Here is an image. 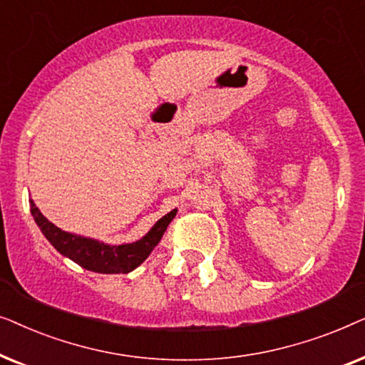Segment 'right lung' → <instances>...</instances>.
Here are the masks:
<instances>
[{
  "instance_id": "add662e5",
  "label": "right lung",
  "mask_w": 365,
  "mask_h": 365,
  "mask_svg": "<svg viewBox=\"0 0 365 365\" xmlns=\"http://www.w3.org/2000/svg\"><path fill=\"white\" fill-rule=\"evenodd\" d=\"M31 214L39 229H41V232L53 244L54 249L61 252L63 256L69 257L81 267L93 272L128 274L133 269H136L143 261H146V257L151 254L153 249L158 246V242L161 241L169 222L176 216V209L159 219L141 241L133 244H123V246H108V244L98 242L94 239L64 232L54 226L53 222H49L43 216L41 211L34 206L33 201Z\"/></svg>"
}]
</instances>
